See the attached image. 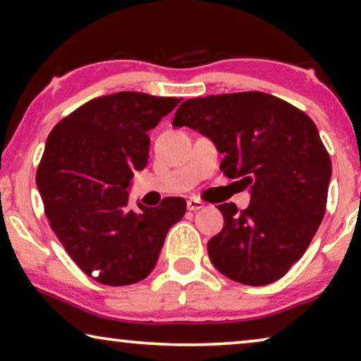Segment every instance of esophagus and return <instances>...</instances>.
Segmentation results:
<instances>
[{
	"label": "esophagus",
	"instance_id": "obj_1",
	"mask_svg": "<svg viewBox=\"0 0 361 361\" xmlns=\"http://www.w3.org/2000/svg\"><path fill=\"white\" fill-rule=\"evenodd\" d=\"M204 202H202L200 199H195V197H190L189 200H187V209L189 210H200V209H204Z\"/></svg>",
	"mask_w": 361,
	"mask_h": 361
}]
</instances>
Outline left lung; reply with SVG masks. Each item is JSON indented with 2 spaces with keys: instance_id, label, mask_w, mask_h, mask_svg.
Returning <instances> with one entry per match:
<instances>
[{
  "instance_id": "left-lung-1",
  "label": "left lung",
  "mask_w": 361,
  "mask_h": 361,
  "mask_svg": "<svg viewBox=\"0 0 361 361\" xmlns=\"http://www.w3.org/2000/svg\"><path fill=\"white\" fill-rule=\"evenodd\" d=\"M172 126H189L225 154L220 169L250 187L245 210L220 204L224 228L207 250L221 274L246 286L274 283L302 258L327 205L332 162L317 126L263 92L190 98Z\"/></svg>"
}]
</instances>
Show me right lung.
Wrapping results in <instances>:
<instances>
[{
	"label": "right lung",
	"instance_id": "obj_1",
	"mask_svg": "<svg viewBox=\"0 0 361 361\" xmlns=\"http://www.w3.org/2000/svg\"><path fill=\"white\" fill-rule=\"evenodd\" d=\"M180 100L118 92L78 106L47 137L36 184L68 256L106 286H128L154 269L166 235L185 214L182 197L128 205L133 172L149 157L147 131Z\"/></svg>",
	"mask_w": 361,
	"mask_h": 361
}]
</instances>
